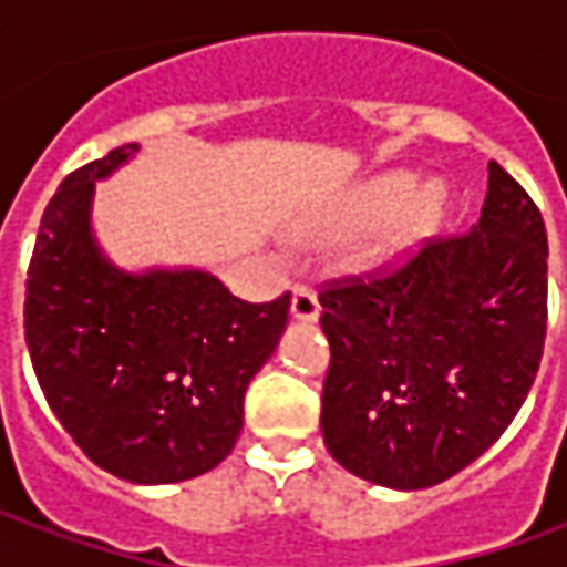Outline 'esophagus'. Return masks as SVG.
Returning <instances> with one entry per match:
<instances>
[{
    "mask_svg": "<svg viewBox=\"0 0 567 567\" xmlns=\"http://www.w3.org/2000/svg\"><path fill=\"white\" fill-rule=\"evenodd\" d=\"M291 312H295V319L300 321H316L319 319V297L316 291L309 288V285H295V297H291Z\"/></svg>",
    "mask_w": 567,
    "mask_h": 567,
    "instance_id": "esophagus-1",
    "label": "esophagus"
}]
</instances>
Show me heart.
Segmentation results:
<instances>
[{
  "label": "heart",
  "mask_w": 567,
  "mask_h": 567,
  "mask_svg": "<svg viewBox=\"0 0 567 567\" xmlns=\"http://www.w3.org/2000/svg\"><path fill=\"white\" fill-rule=\"evenodd\" d=\"M406 187H410V182H406V178H398V175L377 182V185L364 194V199H361V218H364V221H380V218H385V215L394 212V206L401 203V197L406 194ZM427 209H431V197H425L419 203L416 218H422Z\"/></svg>",
  "instance_id": "1"
}]
</instances>
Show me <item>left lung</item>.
Instances as JSON below:
<instances>
[{
	"label": "left lung",
	"mask_w": 567,
	"mask_h": 567,
	"mask_svg": "<svg viewBox=\"0 0 567 567\" xmlns=\"http://www.w3.org/2000/svg\"><path fill=\"white\" fill-rule=\"evenodd\" d=\"M331 364L324 446L389 488L437 486L519 413L547 337V230L525 187L488 163L480 224L398 264L321 282Z\"/></svg>",
	"instance_id": "8db88e82"
}]
</instances>
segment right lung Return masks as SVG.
Masks as SVG:
<instances>
[{"label": "right lung", "mask_w": 567, "mask_h": 567, "mask_svg": "<svg viewBox=\"0 0 567 567\" xmlns=\"http://www.w3.org/2000/svg\"><path fill=\"white\" fill-rule=\"evenodd\" d=\"M136 145L69 173L44 206L23 331L35 380L81 452L130 483H182L221 464L251 377L279 343L291 291L230 295L199 270H115L93 246V182Z\"/></svg>", "instance_id": "right-lung-1"}]
</instances>
